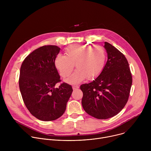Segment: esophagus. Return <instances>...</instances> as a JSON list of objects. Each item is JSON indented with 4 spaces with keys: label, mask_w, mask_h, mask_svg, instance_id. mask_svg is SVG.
Listing matches in <instances>:
<instances>
[{
    "label": "esophagus",
    "mask_w": 151,
    "mask_h": 151,
    "mask_svg": "<svg viewBox=\"0 0 151 151\" xmlns=\"http://www.w3.org/2000/svg\"><path fill=\"white\" fill-rule=\"evenodd\" d=\"M79 87L78 85H73V87H72V88H73V89L74 90L78 89V88H79Z\"/></svg>",
    "instance_id": "esophagus-1"
}]
</instances>
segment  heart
Segmentation results:
<instances>
[{
    "mask_svg": "<svg viewBox=\"0 0 151 151\" xmlns=\"http://www.w3.org/2000/svg\"><path fill=\"white\" fill-rule=\"evenodd\" d=\"M65 55L58 54L54 65L63 78L69 76L75 64L78 68L66 79L69 83H79L85 78L91 81L98 78L105 68L107 55L105 49L100 45L72 44L65 50Z\"/></svg>",
    "mask_w": 151,
    "mask_h": 151,
    "instance_id": "b5f03b06",
    "label": "heart"
}]
</instances>
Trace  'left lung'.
<instances>
[{
  "instance_id": "obj_1",
  "label": "left lung",
  "mask_w": 151,
  "mask_h": 151,
  "mask_svg": "<svg viewBox=\"0 0 151 151\" xmlns=\"http://www.w3.org/2000/svg\"><path fill=\"white\" fill-rule=\"evenodd\" d=\"M107 61L104 70L95 80L82 84V105L90 115L106 119L117 115L125 106L132 85V75L125 55L104 42Z\"/></svg>"
}]
</instances>
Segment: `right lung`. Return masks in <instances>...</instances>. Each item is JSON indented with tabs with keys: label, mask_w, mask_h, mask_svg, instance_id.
Returning a JSON list of instances; mask_svg holds the SVG:
<instances>
[{
	"label": "right lung",
	"mask_w": 151,
	"mask_h": 151,
	"mask_svg": "<svg viewBox=\"0 0 151 151\" xmlns=\"http://www.w3.org/2000/svg\"><path fill=\"white\" fill-rule=\"evenodd\" d=\"M60 48L42 46L24 60L20 68L19 87L23 101L30 114L39 120L50 121L64 113L72 94V86L60 82L54 60Z\"/></svg>",
	"instance_id": "right-lung-1"
}]
</instances>
